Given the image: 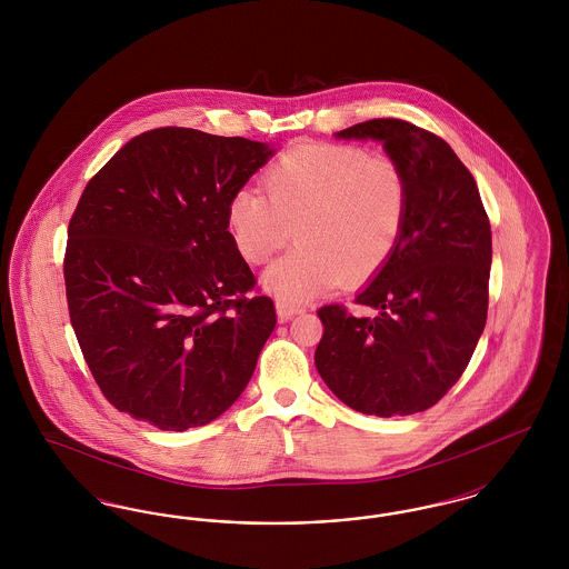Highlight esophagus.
Masks as SVG:
<instances>
[{"instance_id":"obj_1","label":"esophagus","mask_w":569,"mask_h":569,"mask_svg":"<svg viewBox=\"0 0 569 569\" xmlns=\"http://www.w3.org/2000/svg\"><path fill=\"white\" fill-rule=\"evenodd\" d=\"M274 307H277V318H279L281 322H288V320H292L297 313L302 311L298 305L290 302V300H283V298H277Z\"/></svg>"}]
</instances>
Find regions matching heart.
Here are the masks:
<instances>
[{
    "label": "heart",
    "mask_w": 569,
    "mask_h": 569,
    "mask_svg": "<svg viewBox=\"0 0 569 569\" xmlns=\"http://www.w3.org/2000/svg\"><path fill=\"white\" fill-rule=\"evenodd\" d=\"M267 193L243 188L228 204V228L249 264H264L290 241L264 283L307 300L343 281L362 286L392 258L407 216L403 170L350 144H302L272 163Z\"/></svg>",
    "instance_id": "1"
}]
</instances>
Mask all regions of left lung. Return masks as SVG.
Segmentation results:
<instances>
[{
	"mask_svg": "<svg viewBox=\"0 0 569 569\" xmlns=\"http://www.w3.org/2000/svg\"><path fill=\"white\" fill-rule=\"evenodd\" d=\"M379 140L407 181L401 241L356 297L358 318L326 305L316 367L360 413L392 418L433 407L467 369L487 325L490 223L471 172L452 147L401 119H371L337 132Z\"/></svg>",
	"mask_w": 569,
	"mask_h": 569,
	"instance_id": "1",
	"label": "left lung"
}]
</instances>
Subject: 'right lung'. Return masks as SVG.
<instances>
[{"label":"right lung","instance_id":"add662e5","mask_svg":"<svg viewBox=\"0 0 569 569\" xmlns=\"http://www.w3.org/2000/svg\"><path fill=\"white\" fill-rule=\"evenodd\" d=\"M271 156L241 136L160 128L87 183L68 226L66 297L89 371L119 411L188 431L241 397L277 316L271 298L244 297L256 277L228 204Z\"/></svg>","mask_w":569,"mask_h":569}]
</instances>
